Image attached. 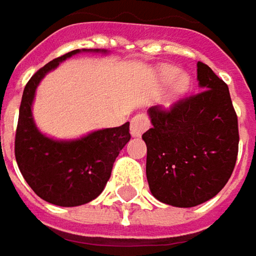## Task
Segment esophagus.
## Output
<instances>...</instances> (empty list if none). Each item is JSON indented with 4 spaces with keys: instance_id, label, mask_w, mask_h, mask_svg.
I'll use <instances>...</instances> for the list:
<instances>
[{
    "instance_id": "obj_1",
    "label": "esophagus",
    "mask_w": 256,
    "mask_h": 256,
    "mask_svg": "<svg viewBox=\"0 0 256 256\" xmlns=\"http://www.w3.org/2000/svg\"><path fill=\"white\" fill-rule=\"evenodd\" d=\"M150 123H148V118L140 113V114H136L132 122H130V134L133 137H140L146 130L148 128Z\"/></svg>"
}]
</instances>
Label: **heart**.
Instances as JSON below:
<instances>
[{"label":"heart","mask_w":256,"mask_h":256,"mask_svg":"<svg viewBox=\"0 0 256 256\" xmlns=\"http://www.w3.org/2000/svg\"><path fill=\"white\" fill-rule=\"evenodd\" d=\"M158 78L163 84H170V93H168V100L172 102L180 100L181 98L188 92L190 89V78L186 74H180L178 69L172 66H164L158 72Z\"/></svg>","instance_id":"obj_1"}]
</instances>
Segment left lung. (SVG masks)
Masks as SVG:
<instances>
[{"mask_svg":"<svg viewBox=\"0 0 256 256\" xmlns=\"http://www.w3.org/2000/svg\"><path fill=\"white\" fill-rule=\"evenodd\" d=\"M200 90L168 112L152 106L146 176L153 197L172 207L206 202L224 188L238 156V119L228 86L197 64Z\"/></svg>","mask_w":256,"mask_h":256,"instance_id":"8db88e82","label":"left lung"}]
</instances>
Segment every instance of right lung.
Wrapping results in <instances>:
<instances>
[{"label":"right lung","instance_id":"right-lung-1","mask_svg":"<svg viewBox=\"0 0 256 256\" xmlns=\"http://www.w3.org/2000/svg\"><path fill=\"white\" fill-rule=\"evenodd\" d=\"M80 52L108 54L106 49H75L40 68L24 89L15 134V158L25 181L38 197L59 207H78L99 197L116 157L130 140L128 122L72 140L49 137L36 126L32 104L40 80Z\"/></svg>","mask_w":256,"mask_h":256}]
</instances>
